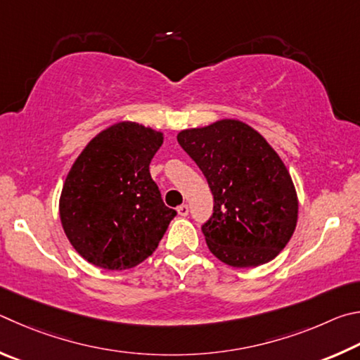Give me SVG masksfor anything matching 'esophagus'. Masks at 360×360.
Instances as JSON below:
<instances>
[{"label":"esophagus","mask_w":360,"mask_h":360,"mask_svg":"<svg viewBox=\"0 0 360 360\" xmlns=\"http://www.w3.org/2000/svg\"><path fill=\"white\" fill-rule=\"evenodd\" d=\"M176 212H179L180 217H188V213H190V207L186 204H181L179 209H176Z\"/></svg>","instance_id":"34e87169"}]
</instances>
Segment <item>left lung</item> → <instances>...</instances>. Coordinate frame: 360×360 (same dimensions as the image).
Wrapping results in <instances>:
<instances>
[{
  "mask_svg": "<svg viewBox=\"0 0 360 360\" xmlns=\"http://www.w3.org/2000/svg\"><path fill=\"white\" fill-rule=\"evenodd\" d=\"M176 141L213 194V213L200 228L209 250L232 267L272 261L291 238L299 212L291 175L276 151L237 120L185 129Z\"/></svg>",
  "mask_w": 360,
  "mask_h": 360,
  "instance_id": "1",
  "label": "left lung"
}]
</instances>
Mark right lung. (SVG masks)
I'll list each match as a JSON object with an SVG mask.
<instances>
[{"label":"right lung","instance_id":"1","mask_svg":"<svg viewBox=\"0 0 360 360\" xmlns=\"http://www.w3.org/2000/svg\"><path fill=\"white\" fill-rule=\"evenodd\" d=\"M162 134L123 122L101 132L69 170L60 198L75 251L107 270L136 267L153 253L176 212L150 175Z\"/></svg>","mask_w":360,"mask_h":360}]
</instances>
